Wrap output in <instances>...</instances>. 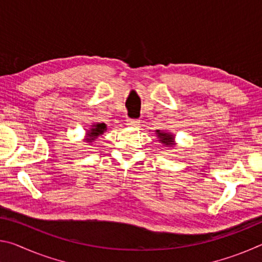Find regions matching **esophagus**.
Segmentation results:
<instances>
[{"instance_id": "34e87169", "label": "esophagus", "mask_w": 262, "mask_h": 262, "mask_svg": "<svg viewBox=\"0 0 262 262\" xmlns=\"http://www.w3.org/2000/svg\"><path fill=\"white\" fill-rule=\"evenodd\" d=\"M139 123H140V120H137V119L128 118L126 125L129 126V127H136V126H139Z\"/></svg>"}]
</instances>
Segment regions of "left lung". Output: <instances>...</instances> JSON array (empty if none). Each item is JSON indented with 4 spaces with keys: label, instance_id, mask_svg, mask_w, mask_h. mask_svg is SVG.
<instances>
[{
    "label": "left lung",
    "instance_id": "8db88e82",
    "mask_svg": "<svg viewBox=\"0 0 262 262\" xmlns=\"http://www.w3.org/2000/svg\"><path fill=\"white\" fill-rule=\"evenodd\" d=\"M157 133H158V136L161 137V141L163 142L164 144H166V145H171V142H172V140H173V137H172V135H168V134H166V133H159V130H157Z\"/></svg>",
    "mask_w": 262,
    "mask_h": 262
}]
</instances>
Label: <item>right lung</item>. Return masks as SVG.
<instances>
[{
	"mask_svg": "<svg viewBox=\"0 0 262 262\" xmlns=\"http://www.w3.org/2000/svg\"><path fill=\"white\" fill-rule=\"evenodd\" d=\"M106 130V125L105 123H97V125L94 126L92 128L91 132L89 133V136H90V141H94L97 136H99L100 134H103V133Z\"/></svg>",
	"mask_w": 262,
	"mask_h": 262,
	"instance_id": "right-lung-1",
	"label": "right lung"
}]
</instances>
